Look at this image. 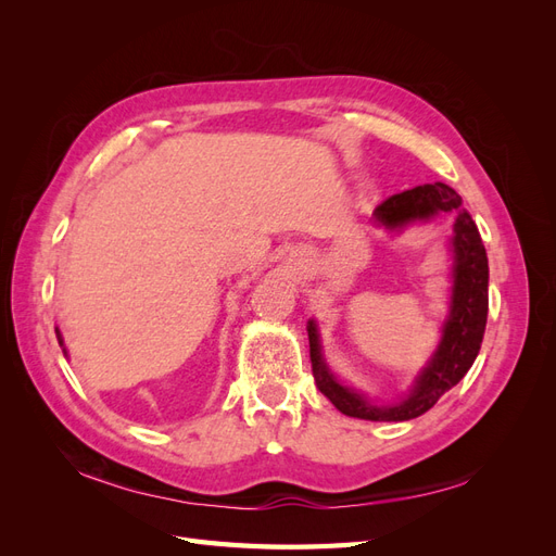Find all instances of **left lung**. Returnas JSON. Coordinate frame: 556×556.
<instances>
[{"instance_id": "1", "label": "left lung", "mask_w": 556, "mask_h": 556, "mask_svg": "<svg viewBox=\"0 0 556 556\" xmlns=\"http://www.w3.org/2000/svg\"><path fill=\"white\" fill-rule=\"evenodd\" d=\"M441 213L454 215L452 237L447 239L452 257L450 304L439 348L433 350L422 371L415 376L406 394L390 403H378L339 380L323 355L317 323L308 319L306 329L315 384L348 417L371 419V422H408L433 408V403L468 374L478 357L486 308H490V294H486L490 264H486V252L473 217L462 206V197L445 182L419 185V188L384 199L374 211V225L390 233H401L408 225L429 223Z\"/></svg>"}]
</instances>
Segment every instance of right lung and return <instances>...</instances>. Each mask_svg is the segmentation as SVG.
<instances>
[{
  "instance_id": "1",
  "label": "right lung",
  "mask_w": 556,
  "mask_h": 556,
  "mask_svg": "<svg viewBox=\"0 0 556 556\" xmlns=\"http://www.w3.org/2000/svg\"><path fill=\"white\" fill-rule=\"evenodd\" d=\"M55 333H58V341H60V345H62V350H64V355H66V348H64V339H62V333H60V329L55 327Z\"/></svg>"
}]
</instances>
